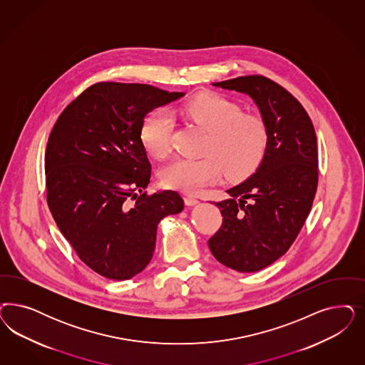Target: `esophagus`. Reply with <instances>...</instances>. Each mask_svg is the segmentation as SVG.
<instances>
[{"instance_id":"34e87169","label":"esophagus","mask_w":365,"mask_h":365,"mask_svg":"<svg viewBox=\"0 0 365 365\" xmlns=\"http://www.w3.org/2000/svg\"><path fill=\"white\" fill-rule=\"evenodd\" d=\"M184 201H185V204H187V205H196V204L199 202V200H197L195 196H190V195L185 196V197H184Z\"/></svg>"}]
</instances>
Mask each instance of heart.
<instances>
[{"label": "heart", "mask_w": 365, "mask_h": 365, "mask_svg": "<svg viewBox=\"0 0 365 365\" xmlns=\"http://www.w3.org/2000/svg\"><path fill=\"white\" fill-rule=\"evenodd\" d=\"M177 114L207 133L199 160L176 158L161 172L169 188L197 192L215 182L225 172L230 178L247 176L257 166L267 146L264 122L251 114H242L239 106L223 96L200 95L178 107ZM173 117L163 108L145 118L140 131L143 149L154 158L170 152Z\"/></svg>", "instance_id": "1"}]
</instances>
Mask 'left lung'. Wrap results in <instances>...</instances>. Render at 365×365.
Masks as SVG:
<instances>
[{
	"label": "left lung",
	"mask_w": 365,
	"mask_h": 365,
	"mask_svg": "<svg viewBox=\"0 0 365 365\" xmlns=\"http://www.w3.org/2000/svg\"><path fill=\"white\" fill-rule=\"evenodd\" d=\"M212 86L250 96L267 129L257 170L215 202L223 224L208 240L217 262L255 272L281 258L305 223L317 189V138L305 108L270 79L251 75Z\"/></svg>",
	"instance_id": "obj_1"
}]
</instances>
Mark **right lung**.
<instances>
[{"label":"right lung","mask_w":365,"mask_h":365,"mask_svg":"<svg viewBox=\"0 0 365 365\" xmlns=\"http://www.w3.org/2000/svg\"><path fill=\"white\" fill-rule=\"evenodd\" d=\"M184 95L149 84L96 83L64 108L51 131L49 210L79 258L108 279L140 274L153 257L160 222L184 210L175 190L137 197L152 169L140 140L143 119ZM129 197L136 199L133 206Z\"/></svg>","instance_id":"obj_1"}]
</instances>
